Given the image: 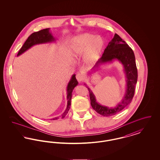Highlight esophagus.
Wrapping results in <instances>:
<instances>
[{
  "instance_id": "obj_1",
  "label": "esophagus",
  "mask_w": 160,
  "mask_h": 160,
  "mask_svg": "<svg viewBox=\"0 0 160 160\" xmlns=\"http://www.w3.org/2000/svg\"><path fill=\"white\" fill-rule=\"evenodd\" d=\"M76 78L77 81L79 83H82V82H83L84 79V76L83 74L78 73L76 75Z\"/></svg>"
}]
</instances>
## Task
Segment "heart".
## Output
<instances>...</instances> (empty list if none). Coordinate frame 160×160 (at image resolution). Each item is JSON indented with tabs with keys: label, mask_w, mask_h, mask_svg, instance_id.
Segmentation results:
<instances>
[{
	"label": "heart",
	"mask_w": 160,
	"mask_h": 160,
	"mask_svg": "<svg viewBox=\"0 0 160 160\" xmlns=\"http://www.w3.org/2000/svg\"><path fill=\"white\" fill-rule=\"evenodd\" d=\"M104 46L101 36L84 33L72 38L71 42V52L77 59L84 57V63L88 68L95 65L99 61Z\"/></svg>",
	"instance_id": "obj_1"
}]
</instances>
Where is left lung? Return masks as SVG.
Returning a JSON list of instances; mask_svg holds the SVG:
<instances>
[{
    "mask_svg": "<svg viewBox=\"0 0 160 160\" xmlns=\"http://www.w3.org/2000/svg\"><path fill=\"white\" fill-rule=\"evenodd\" d=\"M116 61L119 62L123 66L126 82V89L124 96L116 106L109 107L100 104L97 102L93 92L86 84L84 83L89 91L92 108L98 113L104 116L114 115L129 104L134 97L135 86L137 84L138 76L134 53L129 46L116 33L114 34V37L107 46L102 57L90 72H95L99 69L101 66L112 63Z\"/></svg>",
    "mask_w": 160,
    "mask_h": 160,
    "instance_id": "1",
    "label": "left lung"
}]
</instances>
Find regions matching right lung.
<instances>
[{
    "mask_svg": "<svg viewBox=\"0 0 160 160\" xmlns=\"http://www.w3.org/2000/svg\"><path fill=\"white\" fill-rule=\"evenodd\" d=\"M56 41V39L54 37L52 33L50 31V28H47L45 29H42L41 31L34 32L32 33L31 35L27 39V40L24 43L22 47L20 48V51L17 54V56L24 53L28 50L31 48L33 46L47 44V43H52ZM78 82L76 78V74H73L71 79L69 81L68 83L67 87V106L65 112L61 115V118L63 119L65 117L68 112L71 106V98H72V93L74 89V88L78 85ZM59 119V117L54 118L51 120H56Z\"/></svg>",
    "mask_w": 160,
    "mask_h": 160,
    "instance_id": "obj_1",
    "label": "right lung"
}]
</instances>
